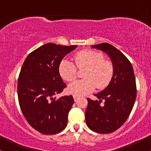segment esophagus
<instances>
[{"label": "esophagus", "instance_id": "1", "mask_svg": "<svg viewBox=\"0 0 151 151\" xmlns=\"http://www.w3.org/2000/svg\"><path fill=\"white\" fill-rule=\"evenodd\" d=\"M73 98H74V101H77V100L79 99V96H77V95H74V96H73Z\"/></svg>", "mask_w": 151, "mask_h": 151}]
</instances>
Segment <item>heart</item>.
I'll list each match as a JSON object with an SVG mask.
<instances>
[{
    "label": "heart",
    "instance_id": "b5f03b06",
    "mask_svg": "<svg viewBox=\"0 0 151 151\" xmlns=\"http://www.w3.org/2000/svg\"><path fill=\"white\" fill-rule=\"evenodd\" d=\"M79 69L86 68L83 74L84 79L76 80L69 84L68 91L72 94L83 96L94 90L103 89L111 81L114 75L113 64L104 60V56L93 50H84L74 57ZM59 72L65 80L71 81L77 75V69L72 62L62 60L59 65Z\"/></svg>",
    "mask_w": 151,
    "mask_h": 151
}]
</instances>
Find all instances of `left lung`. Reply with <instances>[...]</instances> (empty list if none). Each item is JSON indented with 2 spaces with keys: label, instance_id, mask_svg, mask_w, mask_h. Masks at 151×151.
Masks as SVG:
<instances>
[{
  "label": "left lung",
  "instance_id": "left-lung-1",
  "mask_svg": "<svg viewBox=\"0 0 151 151\" xmlns=\"http://www.w3.org/2000/svg\"><path fill=\"white\" fill-rule=\"evenodd\" d=\"M91 47L108 55L114 66V75L109 85L94 94L99 100L87 99L86 123L94 132L110 133L125 123L132 111L136 98V78L131 63L115 47L101 43ZM102 100H105L103 105Z\"/></svg>",
  "mask_w": 151,
  "mask_h": 151
}]
</instances>
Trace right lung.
<instances>
[{"label": "right lung", "mask_w": 151, "mask_h": 151, "mask_svg": "<svg viewBox=\"0 0 151 151\" xmlns=\"http://www.w3.org/2000/svg\"><path fill=\"white\" fill-rule=\"evenodd\" d=\"M77 46L47 43L29 54L22 66L18 81L19 104L29 124L42 134H56L67 126L74 101L72 95L55 96L67 86L59 65Z\"/></svg>", "instance_id": "right-lung-1"}]
</instances>
